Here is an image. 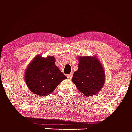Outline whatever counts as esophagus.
I'll use <instances>...</instances> for the list:
<instances>
[{
  "label": "esophagus",
  "mask_w": 132,
  "mask_h": 132,
  "mask_svg": "<svg viewBox=\"0 0 132 132\" xmlns=\"http://www.w3.org/2000/svg\"><path fill=\"white\" fill-rule=\"evenodd\" d=\"M72 76H73V74H72V73H71L69 74V75H67V78H69V79H71V78H72Z\"/></svg>",
  "instance_id": "34e87169"
}]
</instances>
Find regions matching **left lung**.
Wrapping results in <instances>:
<instances>
[{
  "label": "left lung",
  "instance_id": "1",
  "mask_svg": "<svg viewBox=\"0 0 132 132\" xmlns=\"http://www.w3.org/2000/svg\"><path fill=\"white\" fill-rule=\"evenodd\" d=\"M78 69L74 72L72 82L87 97L97 94L103 87L105 77L103 66L94 57H78Z\"/></svg>",
  "mask_w": 132,
  "mask_h": 132
}]
</instances>
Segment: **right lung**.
<instances>
[{
	"label": "right lung",
	"mask_w": 132,
	"mask_h": 132,
	"mask_svg": "<svg viewBox=\"0 0 132 132\" xmlns=\"http://www.w3.org/2000/svg\"><path fill=\"white\" fill-rule=\"evenodd\" d=\"M66 78L65 75L55 65L54 56L44 58L38 55L29 63L25 73L28 88L39 96L49 95Z\"/></svg>",
	"instance_id": "obj_1"
}]
</instances>
